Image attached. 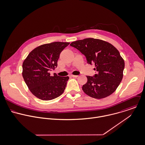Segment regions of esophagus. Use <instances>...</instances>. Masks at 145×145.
<instances>
[{
	"label": "esophagus",
	"instance_id": "34e87169",
	"mask_svg": "<svg viewBox=\"0 0 145 145\" xmlns=\"http://www.w3.org/2000/svg\"><path fill=\"white\" fill-rule=\"evenodd\" d=\"M71 77H72L73 78H77V77H78V76H77V75H71Z\"/></svg>",
	"mask_w": 145,
	"mask_h": 145
}]
</instances>
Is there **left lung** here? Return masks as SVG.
I'll use <instances>...</instances> for the list:
<instances>
[{
	"mask_svg": "<svg viewBox=\"0 0 145 145\" xmlns=\"http://www.w3.org/2000/svg\"><path fill=\"white\" fill-rule=\"evenodd\" d=\"M70 45L84 54L88 64L94 63L97 72L94 77L86 76L84 92L97 99L112 94L122 80L124 68V59L117 49L108 42L93 38L73 41Z\"/></svg>",
	"mask_w": 145,
	"mask_h": 145,
	"instance_id": "left-lung-1",
	"label": "left lung"
}]
</instances>
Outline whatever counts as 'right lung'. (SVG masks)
Here are the masks:
<instances>
[{
    "label": "right lung",
    "instance_id": "add662e5",
    "mask_svg": "<svg viewBox=\"0 0 145 145\" xmlns=\"http://www.w3.org/2000/svg\"><path fill=\"white\" fill-rule=\"evenodd\" d=\"M69 42H54L32 50L22 64V76L31 92L42 100H50L64 92L69 77L53 76L49 73L57 67L62 50Z\"/></svg>",
    "mask_w": 145,
    "mask_h": 145
}]
</instances>
